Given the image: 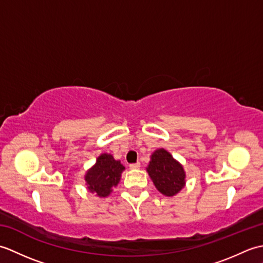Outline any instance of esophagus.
I'll list each match as a JSON object with an SVG mask.
<instances>
[{"label": "esophagus", "mask_w": 263, "mask_h": 263, "mask_svg": "<svg viewBox=\"0 0 263 263\" xmlns=\"http://www.w3.org/2000/svg\"><path fill=\"white\" fill-rule=\"evenodd\" d=\"M139 168H140V163L130 164V170H139Z\"/></svg>", "instance_id": "esophagus-1"}]
</instances>
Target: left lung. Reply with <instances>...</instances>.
Returning <instances> with one entry per match:
<instances>
[{
    "label": "left lung",
    "mask_w": 263,
    "mask_h": 263,
    "mask_svg": "<svg viewBox=\"0 0 263 263\" xmlns=\"http://www.w3.org/2000/svg\"><path fill=\"white\" fill-rule=\"evenodd\" d=\"M147 172L154 185L165 197H174L186 183V173L170 152L159 148L150 156Z\"/></svg>",
    "instance_id": "8db88e82"
}]
</instances>
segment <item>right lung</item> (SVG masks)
Masks as SVG:
<instances>
[{
    "label": "right lung",
    "mask_w": 263,
    "mask_h": 263,
    "mask_svg": "<svg viewBox=\"0 0 263 263\" xmlns=\"http://www.w3.org/2000/svg\"><path fill=\"white\" fill-rule=\"evenodd\" d=\"M125 167L120 160L114 159L110 154L98 156L95 163L85 174L86 185L89 192L98 198H107L121 181Z\"/></svg>",
    "instance_id": "obj_1"
}]
</instances>
